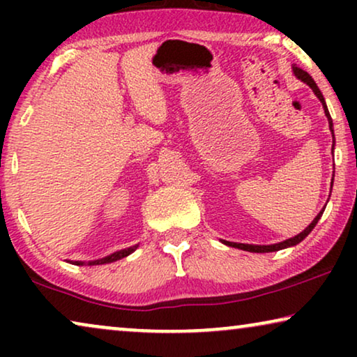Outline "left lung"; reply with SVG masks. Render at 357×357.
I'll return each mask as SVG.
<instances>
[{"instance_id":"obj_1","label":"left lung","mask_w":357,"mask_h":357,"mask_svg":"<svg viewBox=\"0 0 357 357\" xmlns=\"http://www.w3.org/2000/svg\"><path fill=\"white\" fill-rule=\"evenodd\" d=\"M292 73H294V76L297 79H301L302 82H305L307 86L310 87L312 91H314V94L319 97V100L321 102V105H324V110H325V115L326 119H328V125H330V131H331V136H333V144H331V153H333L335 149V133H333V121H331V116H330V112H328V107L325 104V99L324 96H321V92L319 89V86L315 84V81L312 79V76L309 73H305L304 70H301V68L297 66H292ZM331 187H333V180H331ZM325 208L321 209V211L317 214L314 221H312L309 226H307L304 231L301 234H297V236L291 237V238H286V241H282L280 243H271V245H253V243H237V242H227V241H221L222 243H226L229 247H234V248H241V250H245V252H253V253H268V252H278V250H282V248H287V247H294L297 243H301L304 238L309 236L312 232V229L317 226V222H319V219L321 218V214H324Z\"/></svg>"}]
</instances>
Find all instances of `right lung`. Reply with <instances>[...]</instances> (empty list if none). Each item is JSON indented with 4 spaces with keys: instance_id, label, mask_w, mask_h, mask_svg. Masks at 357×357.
Listing matches in <instances>:
<instances>
[{
    "instance_id": "right-lung-1",
    "label": "right lung",
    "mask_w": 357,
    "mask_h": 357,
    "mask_svg": "<svg viewBox=\"0 0 357 357\" xmlns=\"http://www.w3.org/2000/svg\"><path fill=\"white\" fill-rule=\"evenodd\" d=\"M139 243H136L133 247H128V248H123V250H119V252H114L110 253V255H107L104 258H99V260H92V261H73V260H68L71 263V265H77V266H84V265H107V263H114L116 260H121V258L128 257L130 253H133L136 248H138Z\"/></svg>"
}]
</instances>
